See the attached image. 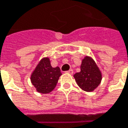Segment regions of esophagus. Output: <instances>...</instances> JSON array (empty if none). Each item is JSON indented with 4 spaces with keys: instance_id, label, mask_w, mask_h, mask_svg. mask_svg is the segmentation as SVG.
I'll use <instances>...</instances> for the list:
<instances>
[{
    "instance_id": "obj_1",
    "label": "esophagus",
    "mask_w": 128,
    "mask_h": 128,
    "mask_svg": "<svg viewBox=\"0 0 128 128\" xmlns=\"http://www.w3.org/2000/svg\"><path fill=\"white\" fill-rule=\"evenodd\" d=\"M67 73H68V74H70V75H72V74H73V70H72V69H70V70H68V71H66Z\"/></svg>"
}]
</instances>
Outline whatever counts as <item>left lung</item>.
Wrapping results in <instances>:
<instances>
[{
	"label": "left lung",
	"instance_id": "1",
	"mask_svg": "<svg viewBox=\"0 0 128 128\" xmlns=\"http://www.w3.org/2000/svg\"><path fill=\"white\" fill-rule=\"evenodd\" d=\"M74 78L82 90L92 92L100 85L102 74L93 59L86 56L82 60L80 72L76 73Z\"/></svg>",
	"mask_w": 128,
	"mask_h": 128
}]
</instances>
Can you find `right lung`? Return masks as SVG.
I'll return each instance as SVG.
<instances>
[{
	"mask_svg": "<svg viewBox=\"0 0 128 128\" xmlns=\"http://www.w3.org/2000/svg\"><path fill=\"white\" fill-rule=\"evenodd\" d=\"M61 75L60 68H52L50 59L44 58L32 72L30 80L38 92L46 94L49 93L56 88Z\"/></svg>",
	"mask_w": 128,
	"mask_h": 128,
	"instance_id": "1",
	"label": "right lung"
}]
</instances>
